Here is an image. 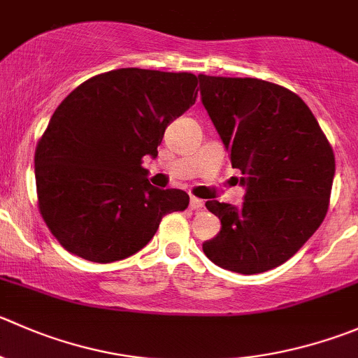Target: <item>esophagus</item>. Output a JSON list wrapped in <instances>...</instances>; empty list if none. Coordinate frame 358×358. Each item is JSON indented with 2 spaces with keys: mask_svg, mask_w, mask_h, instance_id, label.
<instances>
[{
  "mask_svg": "<svg viewBox=\"0 0 358 358\" xmlns=\"http://www.w3.org/2000/svg\"><path fill=\"white\" fill-rule=\"evenodd\" d=\"M204 203L201 199H197V197H190V210H203Z\"/></svg>",
  "mask_w": 358,
  "mask_h": 358,
  "instance_id": "esophagus-1",
  "label": "esophagus"
}]
</instances>
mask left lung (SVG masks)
<instances>
[{"label": "left lung", "instance_id": "1", "mask_svg": "<svg viewBox=\"0 0 358 358\" xmlns=\"http://www.w3.org/2000/svg\"><path fill=\"white\" fill-rule=\"evenodd\" d=\"M199 83L204 108L246 185L241 206L206 201L222 229L203 252L227 271H269L324 222L334 152L306 103L285 87L210 75H199Z\"/></svg>", "mask_w": 358, "mask_h": 358}]
</instances>
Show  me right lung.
Here are the masks:
<instances>
[{
	"label": "right lung",
	"instance_id": "add662e5",
	"mask_svg": "<svg viewBox=\"0 0 358 358\" xmlns=\"http://www.w3.org/2000/svg\"><path fill=\"white\" fill-rule=\"evenodd\" d=\"M196 98L192 73L120 68L62 99L34 152L38 208L62 248L115 262L143 248L164 215L189 206V194L154 187L141 164Z\"/></svg>",
	"mask_w": 358,
	"mask_h": 358
}]
</instances>
